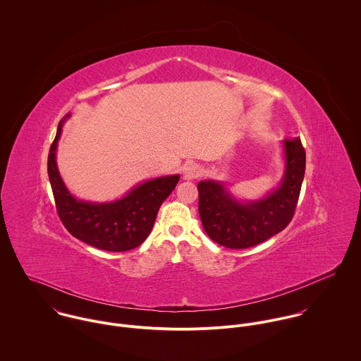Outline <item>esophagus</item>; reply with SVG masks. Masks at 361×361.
I'll return each instance as SVG.
<instances>
[{"label": "esophagus", "instance_id": "34e87169", "mask_svg": "<svg viewBox=\"0 0 361 361\" xmlns=\"http://www.w3.org/2000/svg\"><path fill=\"white\" fill-rule=\"evenodd\" d=\"M200 175H202V168L199 165H196V164H192V165L186 166L185 171H183V179L185 180L197 179Z\"/></svg>", "mask_w": 361, "mask_h": 361}]
</instances>
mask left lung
I'll return each instance as SVG.
<instances>
[{
    "instance_id": "obj_1",
    "label": "left lung",
    "mask_w": 361,
    "mask_h": 361,
    "mask_svg": "<svg viewBox=\"0 0 361 361\" xmlns=\"http://www.w3.org/2000/svg\"><path fill=\"white\" fill-rule=\"evenodd\" d=\"M284 171L280 183L255 200L240 199L223 180L197 185L199 214L207 235L231 249H245L283 231L294 216L305 173L300 137L281 141Z\"/></svg>"
}]
</instances>
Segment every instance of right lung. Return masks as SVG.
<instances>
[{
  "instance_id": "1",
  "label": "right lung",
  "mask_w": 361,
  "mask_h": 361,
  "mask_svg": "<svg viewBox=\"0 0 361 361\" xmlns=\"http://www.w3.org/2000/svg\"><path fill=\"white\" fill-rule=\"evenodd\" d=\"M70 118L71 114H67L59 123L47 159V173L61 223L73 237L102 250L124 252L137 247L149 235L161 204L172 193L180 175L147 179L111 202L75 197L66 186L56 161L63 126Z\"/></svg>"
}]
</instances>
